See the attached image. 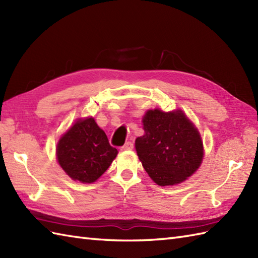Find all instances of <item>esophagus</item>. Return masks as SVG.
I'll use <instances>...</instances> for the list:
<instances>
[{
  "label": "esophagus",
  "instance_id": "34e87169",
  "mask_svg": "<svg viewBox=\"0 0 258 258\" xmlns=\"http://www.w3.org/2000/svg\"><path fill=\"white\" fill-rule=\"evenodd\" d=\"M134 147V144L132 143V142H126V143L120 147V150L122 151H128V150H133Z\"/></svg>",
  "mask_w": 258,
  "mask_h": 258
}]
</instances>
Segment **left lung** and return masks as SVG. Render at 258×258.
<instances>
[{
	"label": "left lung",
	"instance_id": "1",
	"mask_svg": "<svg viewBox=\"0 0 258 258\" xmlns=\"http://www.w3.org/2000/svg\"><path fill=\"white\" fill-rule=\"evenodd\" d=\"M143 125L145 134L136 139V152L146 173L157 185L182 183L200 167L203 142L199 131L182 111H149Z\"/></svg>",
	"mask_w": 258,
	"mask_h": 258
}]
</instances>
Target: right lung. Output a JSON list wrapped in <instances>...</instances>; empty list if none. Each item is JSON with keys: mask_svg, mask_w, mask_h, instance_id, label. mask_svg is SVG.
I'll return each instance as SVG.
<instances>
[{"mask_svg": "<svg viewBox=\"0 0 258 258\" xmlns=\"http://www.w3.org/2000/svg\"><path fill=\"white\" fill-rule=\"evenodd\" d=\"M57 161L70 177L93 183L111 165L117 150L94 118L80 119L59 140Z\"/></svg>", "mask_w": 258, "mask_h": 258, "instance_id": "1", "label": "right lung"}]
</instances>
